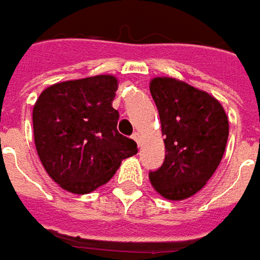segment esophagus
<instances>
[{"mask_svg": "<svg viewBox=\"0 0 260 260\" xmlns=\"http://www.w3.org/2000/svg\"><path fill=\"white\" fill-rule=\"evenodd\" d=\"M132 139L138 144V147L141 145V137H139L138 132H134V134H132Z\"/></svg>", "mask_w": 260, "mask_h": 260, "instance_id": "34e87169", "label": "esophagus"}]
</instances>
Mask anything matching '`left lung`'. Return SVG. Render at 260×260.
<instances>
[{
	"label": "left lung",
	"mask_w": 260,
	"mask_h": 260,
	"mask_svg": "<svg viewBox=\"0 0 260 260\" xmlns=\"http://www.w3.org/2000/svg\"><path fill=\"white\" fill-rule=\"evenodd\" d=\"M149 90L166 137L164 162L149 180L168 200L188 199L219 167L228 144V116L213 96L171 77H155Z\"/></svg>",
	"instance_id": "obj_1"
}]
</instances>
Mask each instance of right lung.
Here are the masks:
<instances>
[{
    "label": "right lung",
    "instance_id": "1",
    "mask_svg": "<svg viewBox=\"0 0 260 260\" xmlns=\"http://www.w3.org/2000/svg\"><path fill=\"white\" fill-rule=\"evenodd\" d=\"M116 89L115 77L101 75L56 83L37 99L32 109L37 154L61 188L93 191L112 178L122 159L138 152L137 142L116 128Z\"/></svg>",
    "mask_w": 260,
    "mask_h": 260
}]
</instances>
